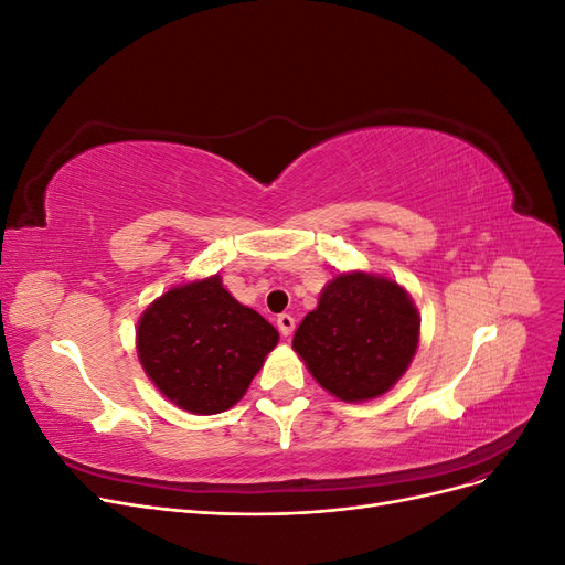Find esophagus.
Listing matches in <instances>:
<instances>
[{
    "label": "esophagus",
    "mask_w": 565,
    "mask_h": 565,
    "mask_svg": "<svg viewBox=\"0 0 565 565\" xmlns=\"http://www.w3.org/2000/svg\"><path fill=\"white\" fill-rule=\"evenodd\" d=\"M276 322H278V330H280L282 337H289V334L295 332V318L289 316V313H280Z\"/></svg>",
    "instance_id": "esophagus-1"
}]
</instances>
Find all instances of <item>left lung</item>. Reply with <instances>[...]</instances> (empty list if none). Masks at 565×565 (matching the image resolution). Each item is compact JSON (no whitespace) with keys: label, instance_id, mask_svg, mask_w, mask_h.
<instances>
[{"label":"left lung","instance_id":"obj_1","mask_svg":"<svg viewBox=\"0 0 565 565\" xmlns=\"http://www.w3.org/2000/svg\"><path fill=\"white\" fill-rule=\"evenodd\" d=\"M419 341L405 289L367 273H341L301 320L292 347L316 382L341 401H370L401 380Z\"/></svg>","mask_w":565,"mask_h":565}]
</instances>
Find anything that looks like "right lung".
<instances>
[{
	"label": "right lung",
	"instance_id": "obj_1",
	"mask_svg": "<svg viewBox=\"0 0 565 565\" xmlns=\"http://www.w3.org/2000/svg\"><path fill=\"white\" fill-rule=\"evenodd\" d=\"M136 339L146 374L169 401L188 413L216 415L245 396L280 337L214 276L150 303Z\"/></svg>",
	"mask_w": 565,
	"mask_h": 565
}]
</instances>
